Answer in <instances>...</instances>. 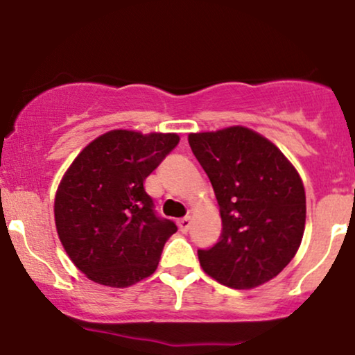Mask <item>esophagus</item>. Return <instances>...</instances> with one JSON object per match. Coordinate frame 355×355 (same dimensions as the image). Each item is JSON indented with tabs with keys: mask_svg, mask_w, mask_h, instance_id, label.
<instances>
[{
	"mask_svg": "<svg viewBox=\"0 0 355 355\" xmlns=\"http://www.w3.org/2000/svg\"><path fill=\"white\" fill-rule=\"evenodd\" d=\"M178 227H180V231L182 232H187L188 230H190V226H191V218L190 216H185V218H182V219H178Z\"/></svg>",
	"mask_w": 355,
	"mask_h": 355,
	"instance_id": "esophagus-1",
	"label": "esophagus"
}]
</instances>
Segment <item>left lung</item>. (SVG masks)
Instances as JSON below:
<instances>
[{
    "instance_id": "1",
    "label": "left lung",
    "mask_w": 355,
    "mask_h": 355,
    "mask_svg": "<svg viewBox=\"0 0 355 355\" xmlns=\"http://www.w3.org/2000/svg\"><path fill=\"white\" fill-rule=\"evenodd\" d=\"M188 142L209 177L223 221L219 242L198 250L203 270L236 290L272 280L303 239L306 195L297 168L244 125L191 132Z\"/></svg>"
}]
</instances>
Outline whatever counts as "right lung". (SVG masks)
I'll list each match as a JSON object with an SVG mask.
<instances>
[{
    "label": "right lung",
    "instance_id": "obj_1",
    "mask_svg": "<svg viewBox=\"0 0 355 355\" xmlns=\"http://www.w3.org/2000/svg\"><path fill=\"white\" fill-rule=\"evenodd\" d=\"M175 132L113 129L92 141L58 183V239L95 284L125 288L155 272L177 226L157 218L144 182L178 144Z\"/></svg>",
    "mask_w": 355,
    "mask_h": 355
}]
</instances>
